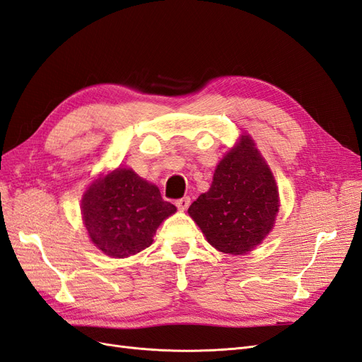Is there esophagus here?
<instances>
[{"label": "esophagus", "instance_id": "34e87169", "mask_svg": "<svg viewBox=\"0 0 362 362\" xmlns=\"http://www.w3.org/2000/svg\"><path fill=\"white\" fill-rule=\"evenodd\" d=\"M175 204H177V206L180 208V210H185V208L190 205V198H189V196H184V198L175 201Z\"/></svg>", "mask_w": 362, "mask_h": 362}]
</instances>
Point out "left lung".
Here are the masks:
<instances>
[{
    "instance_id": "left-lung-1",
    "label": "left lung",
    "mask_w": 362,
    "mask_h": 362,
    "mask_svg": "<svg viewBox=\"0 0 362 362\" xmlns=\"http://www.w3.org/2000/svg\"><path fill=\"white\" fill-rule=\"evenodd\" d=\"M278 189L254 141L243 136L214 172L210 190L189 214L208 243L225 254H245L261 243L275 223Z\"/></svg>"
}]
</instances>
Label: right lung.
I'll list each match as a JSON object with an SVG mask.
<instances>
[{"label":"right lung","mask_w":362,"mask_h":362,"mask_svg":"<svg viewBox=\"0 0 362 362\" xmlns=\"http://www.w3.org/2000/svg\"><path fill=\"white\" fill-rule=\"evenodd\" d=\"M81 202L92 242L113 258L148 247L158 225L177 211L173 204L163 201L154 184L131 169H117L96 180Z\"/></svg>","instance_id":"1"}]
</instances>
